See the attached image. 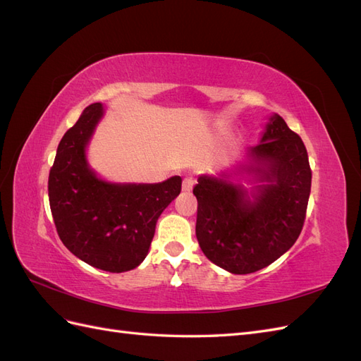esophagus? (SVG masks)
<instances>
[{
  "instance_id": "1",
  "label": "esophagus",
  "mask_w": 361,
  "mask_h": 361,
  "mask_svg": "<svg viewBox=\"0 0 361 361\" xmlns=\"http://www.w3.org/2000/svg\"><path fill=\"white\" fill-rule=\"evenodd\" d=\"M192 185H194V178L188 174V176H185L182 180V190L190 192L192 190Z\"/></svg>"
}]
</instances>
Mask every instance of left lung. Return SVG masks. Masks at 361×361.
Masks as SVG:
<instances>
[{
    "label": "left lung",
    "mask_w": 361,
    "mask_h": 361,
    "mask_svg": "<svg viewBox=\"0 0 361 361\" xmlns=\"http://www.w3.org/2000/svg\"><path fill=\"white\" fill-rule=\"evenodd\" d=\"M260 185L247 191L223 178L200 176L195 236L204 256L233 274L271 265L297 241L307 211L312 170L307 150L280 116H272L262 143L248 150Z\"/></svg>",
    "instance_id": "left-lung-1"
}]
</instances>
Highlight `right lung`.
Wrapping results in <instances>:
<instances>
[{"instance_id": "add662e5", "label": "right lung", "mask_w": 361, "mask_h": 361, "mask_svg": "<svg viewBox=\"0 0 361 361\" xmlns=\"http://www.w3.org/2000/svg\"><path fill=\"white\" fill-rule=\"evenodd\" d=\"M102 117L89 105L63 135L49 170V206L61 243L76 257L108 272L137 268L147 256L162 211L179 195L182 179L116 185L96 178L85 146Z\"/></svg>"}]
</instances>
